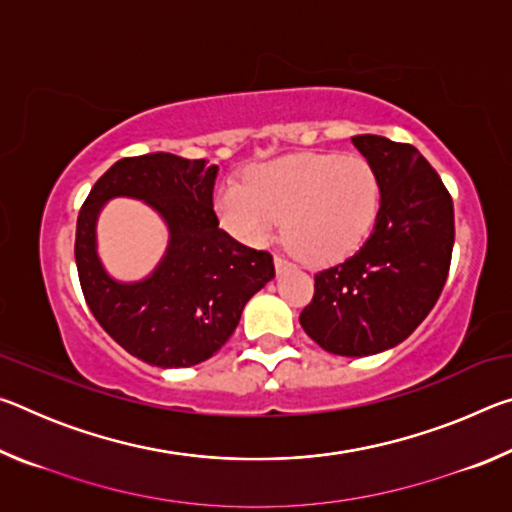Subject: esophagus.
Segmentation results:
<instances>
[{"label": "esophagus", "mask_w": 512, "mask_h": 512, "mask_svg": "<svg viewBox=\"0 0 512 512\" xmlns=\"http://www.w3.org/2000/svg\"><path fill=\"white\" fill-rule=\"evenodd\" d=\"M291 266H293L291 259H287L284 255H275V268H277V273L287 271V268H291Z\"/></svg>", "instance_id": "1"}]
</instances>
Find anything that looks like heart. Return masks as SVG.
<instances>
[{"label": "heart", "mask_w": 512, "mask_h": 512, "mask_svg": "<svg viewBox=\"0 0 512 512\" xmlns=\"http://www.w3.org/2000/svg\"><path fill=\"white\" fill-rule=\"evenodd\" d=\"M216 212L225 230L248 244H266L284 219V235L305 262H336L370 235L379 180L357 155H291L259 167L248 185L225 183Z\"/></svg>", "instance_id": "b5f03b06"}]
</instances>
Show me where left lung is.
I'll return each mask as SVG.
<instances>
[{
  "label": "left lung",
  "instance_id": "left-lung-1",
  "mask_svg": "<svg viewBox=\"0 0 512 512\" xmlns=\"http://www.w3.org/2000/svg\"><path fill=\"white\" fill-rule=\"evenodd\" d=\"M352 144L377 173V219L357 253L314 275L300 325L327 352L368 357L402 343L436 305L452 264L454 203L415 146L381 135Z\"/></svg>",
  "mask_w": 512,
  "mask_h": 512
}]
</instances>
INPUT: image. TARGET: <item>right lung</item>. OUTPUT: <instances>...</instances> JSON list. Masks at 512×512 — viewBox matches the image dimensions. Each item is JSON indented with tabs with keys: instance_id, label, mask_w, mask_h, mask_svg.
Instances as JSON below:
<instances>
[{
	"instance_id": "right-lung-1",
	"label": "right lung",
	"mask_w": 512,
	"mask_h": 512,
	"mask_svg": "<svg viewBox=\"0 0 512 512\" xmlns=\"http://www.w3.org/2000/svg\"><path fill=\"white\" fill-rule=\"evenodd\" d=\"M219 167L171 153L121 158L94 183L76 221L74 257L85 302L121 348L158 368L210 359L235 332L246 302L275 277L273 255L219 228L212 207ZM115 195L149 202L170 225L168 255L151 278L115 283L93 248L102 203Z\"/></svg>"
}]
</instances>
